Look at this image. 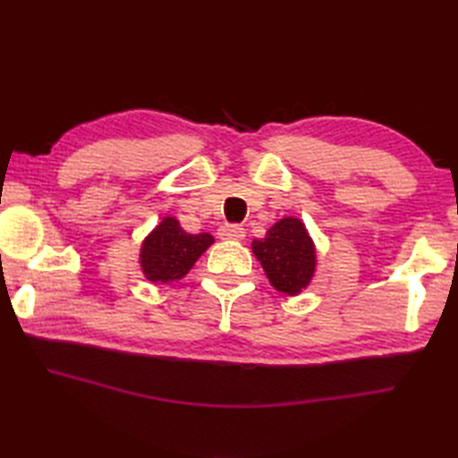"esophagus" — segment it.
Returning <instances> with one entry per match:
<instances>
[{
    "label": "esophagus",
    "mask_w": 458,
    "mask_h": 458,
    "mask_svg": "<svg viewBox=\"0 0 458 458\" xmlns=\"http://www.w3.org/2000/svg\"><path fill=\"white\" fill-rule=\"evenodd\" d=\"M244 236H246V230L238 226V224H224V226H220V230H218L220 240H236V242H240V240H244Z\"/></svg>",
    "instance_id": "esophagus-1"
}]
</instances>
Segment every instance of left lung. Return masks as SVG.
Instances as JSON below:
<instances>
[{"label":"left lung","mask_w":458,"mask_h":458,"mask_svg":"<svg viewBox=\"0 0 458 458\" xmlns=\"http://www.w3.org/2000/svg\"><path fill=\"white\" fill-rule=\"evenodd\" d=\"M251 251L264 267L269 284L285 295H299L315 276L317 251L305 224L287 216L251 242Z\"/></svg>","instance_id":"8db88e82"}]
</instances>
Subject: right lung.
Returning a JSON list of instances; mask_svg holds the SVG:
<instances>
[{"label": "right lung", "mask_w": 458, "mask_h": 458, "mask_svg": "<svg viewBox=\"0 0 458 458\" xmlns=\"http://www.w3.org/2000/svg\"><path fill=\"white\" fill-rule=\"evenodd\" d=\"M212 244L214 238L207 232L189 234L177 218L165 216L141 244L140 264L143 276L151 284L179 281Z\"/></svg>", "instance_id": "1"}]
</instances>
